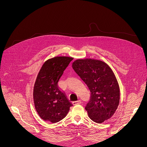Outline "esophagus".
<instances>
[{"label":"esophagus","mask_w":147,"mask_h":147,"mask_svg":"<svg viewBox=\"0 0 147 147\" xmlns=\"http://www.w3.org/2000/svg\"><path fill=\"white\" fill-rule=\"evenodd\" d=\"M73 103L74 105H77V104H80L82 103V101L81 100H76V101H74L73 102Z\"/></svg>","instance_id":"34e87169"}]
</instances>
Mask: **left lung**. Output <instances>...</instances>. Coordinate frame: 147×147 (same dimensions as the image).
Wrapping results in <instances>:
<instances>
[{
  "label": "left lung",
  "instance_id": "1",
  "mask_svg": "<svg viewBox=\"0 0 147 147\" xmlns=\"http://www.w3.org/2000/svg\"><path fill=\"white\" fill-rule=\"evenodd\" d=\"M72 68L90 91L85 106L89 117L97 123L110 118L119 102V88L112 70L104 62L92 59L76 60Z\"/></svg>",
  "mask_w": 147,
  "mask_h": 147
}]
</instances>
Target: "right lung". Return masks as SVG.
<instances>
[{
  "label": "right lung",
  "instance_id": "1",
  "mask_svg": "<svg viewBox=\"0 0 147 147\" xmlns=\"http://www.w3.org/2000/svg\"><path fill=\"white\" fill-rule=\"evenodd\" d=\"M72 57L59 56L47 60L37 75L34 87L35 108L40 118L53 123L65 117L73 105L58 83Z\"/></svg>",
  "mask_w": 147,
  "mask_h": 147
}]
</instances>
